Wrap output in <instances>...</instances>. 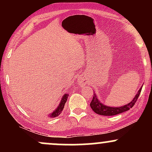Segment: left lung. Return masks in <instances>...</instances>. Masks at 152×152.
<instances>
[{
  "instance_id": "obj_1",
  "label": "left lung",
  "mask_w": 152,
  "mask_h": 152,
  "mask_svg": "<svg viewBox=\"0 0 152 152\" xmlns=\"http://www.w3.org/2000/svg\"><path fill=\"white\" fill-rule=\"evenodd\" d=\"M142 88V87L140 88V89L139 90L138 93L136 94V96H134V98L132 102L129 103L126 105L121 106V107H110V106L104 105L102 103L100 102V101H99L98 97L96 96V94H94L93 99H92L90 106L94 112L99 115H103V116H114V115L121 114V113L128 111L131 108L133 107L135 103L137 102V100L139 98V95H140Z\"/></svg>"
}]
</instances>
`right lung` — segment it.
<instances>
[{
    "mask_svg": "<svg viewBox=\"0 0 152 152\" xmlns=\"http://www.w3.org/2000/svg\"><path fill=\"white\" fill-rule=\"evenodd\" d=\"M68 96H69V94H64V96H63V98L61 99V102L60 104H59V106H58V108H57V109H56L51 114H50L49 116H50V117H56V116H58V115L61 114V113L62 112L63 109H64V105H65L66 101H67Z\"/></svg>",
    "mask_w": 152,
    "mask_h": 152,
    "instance_id": "obj_1",
    "label": "right lung"
}]
</instances>
